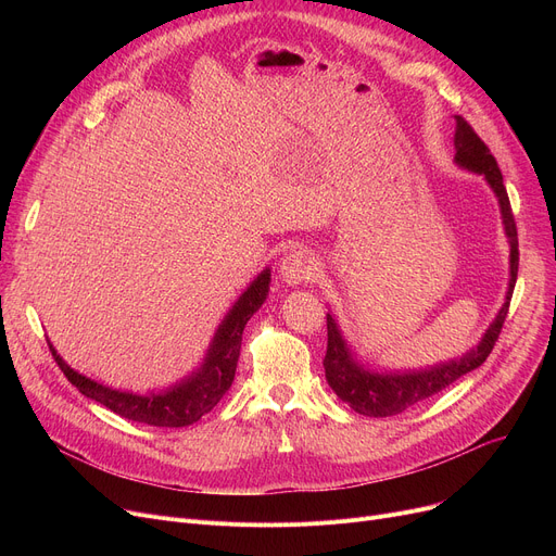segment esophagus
Segmentation results:
<instances>
[{"label":"esophagus","instance_id":"obj_1","mask_svg":"<svg viewBox=\"0 0 556 556\" xmlns=\"http://www.w3.org/2000/svg\"><path fill=\"white\" fill-rule=\"evenodd\" d=\"M279 273L283 277L286 283L290 286H298V283H308L315 279L317 275V263L311 256V252L306 250H295L283 256Z\"/></svg>","mask_w":556,"mask_h":556}]
</instances>
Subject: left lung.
Segmentation results:
<instances>
[{
    "label": "left lung",
    "instance_id": "1",
    "mask_svg": "<svg viewBox=\"0 0 556 556\" xmlns=\"http://www.w3.org/2000/svg\"><path fill=\"white\" fill-rule=\"evenodd\" d=\"M455 122H457L455 162L476 170V173H482L501 202L503 223H505V231H507L509 245H511V254H509L511 279H509L507 302L501 308L498 317L493 319V325L484 333L478 349H473L471 354H466L459 361L426 369V371L386 374V376L369 374L354 363V358L349 356V349L344 346V340L336 327V319L331 315H327V356H325L327 381H329L331 390L344 403H349V407H354L358 415H365V417L399 415V413L407 410V407L417 405L419 401L446 390L464 374L478 369L491 354V349L495 346V340H498L503 325H505V317L509 313V300H511L516 277H518V231H516V220L511 214L509 195L503 185V173L498 168V162H495V157L491 155L489 146L478 137L473 126L466 122L464 116L457 114Z\"/></svg>",
    "mask_w": 556,
    "mask_h": 556
}]
</instances>
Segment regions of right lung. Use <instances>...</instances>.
Segmentation results:
<instances>
[{"instance_id":"obj_1","label":"right lung","mask_w":556,"mask_h":556,"mask_svg":"<svg viewBox=\"0 0 556 556\" xmlns=\"http://www.w3.org/2000/svg\"><path fill=\"white\" fill-rule=\"evenodd\" d=\"M268 283H270V270H263L225 317V323L220 325L214 338V344L210 349V356L204 361V365L193 376H189L182 386L168 390L166 394L137 396V394H126V392L103 388L94 383L92 378H85L72 367H67L63 358L55 354V349L51 344H49V352L58 363V367H61V371L67 376V381L80 394H85L92 401H99L114 415L137 424H146V426L182 428V426L195 424L200 417L207 415L223 399V394L229 390L233 374H237L243 329L248 325V319L256 313L263 300H266Z\"/></svg>"}]
</instances>
